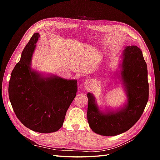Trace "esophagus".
Here are the masks:
<instances>
[{
  "mask_svg": "<svg viewBox=\"0 0 160 160\" xmlns=\"http://www.w3.org/2000/svg\"><path fill=\"white\" fill-rule=\"evenodd\" d=\"M83 85H84V87L86 88V89H88V88H89L90 86H91V82L89 80H87L84 82Z\"/></svg>",
  "mask_w": 160,
  "mask_h": 160,
  "instance_id": "1",
  "label": "esophagus"
}]
</instances>
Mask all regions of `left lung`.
I'll return each instance as SVG.
<instances>
[{"label":"left lung","mask_w":160,"mask_h":160,"mask_svg":"<svg viewBox=\"0 0 160 160\" xmlns=\"http://www.w3.org/2000/svg\"><path fill=\"white\" fill-rule=\"evenodd\" d=\"M120 64V79L127 100L117 109L107 107L100 110L91 93L89 99L87 120L93 132L104 136H114L129 130L140 118L148 100L147 65L137 46L125 47Z\"/></svg>","instance_id":"8db88e82"}]
</instances>
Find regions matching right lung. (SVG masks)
Returning a JSON list of instances; mask_svg holds the SVG:
<instances>
[{
    "label": "right lung",
    "mask_w": 160,
    "mask_h": 160,
    "mask_svg": "<svg viewBox=\"0 0 160 160\" xmlns=\"http://www.w3.org/2000/svg\"><path fill=\"white\" fill-rule=\"evenodd\" d=\"M40 35L35 33L24 48L9 82V98L21 123L31 130L56 132L62 127L67 111L76 96L77 80L56 75L44 76L32 68Z\"/></svg>",
    "instance_id": "1"
}]
</instances>
